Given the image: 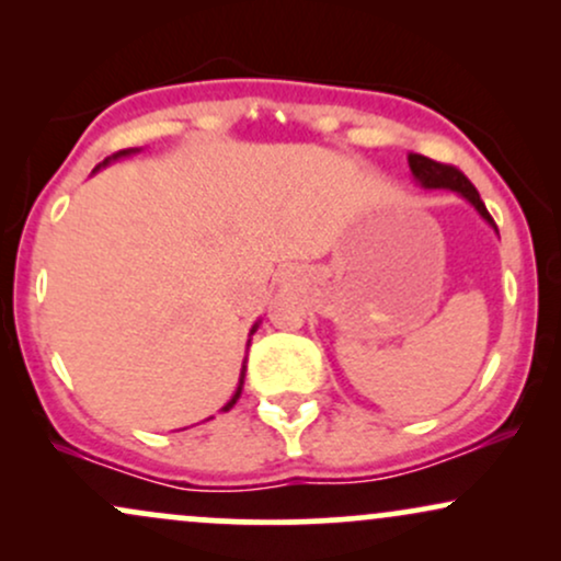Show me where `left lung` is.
Here are the masks:
<instances>
[{"instance_id": "1", "label": "left lung", "mask_w": 561, "mask_h": 561, "mask_svg": "<svg viewBox=\"0 0 561 561\" xmlns=\"http://www.w3.org/2000/svg\"><path fill=\"white\" fill-rule=\"evenodd\" d=\"M409 165H411V173L420 179L422 186H427V190H454V192H459V195H465L469 203L478 208V214L485 218L488 224H493V227H495L491 214H488L485 203L480 199V192L474 190V184L469 182V179L459 169H456V165L437 163V160L424 158V156H409Z\"/></svg>"}]
</instances>
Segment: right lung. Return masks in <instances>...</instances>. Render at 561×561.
Wrapping results in <instances>:
<instances>
[{"label":"right lung","instance_id":"add662e5","mask_svg":"<svg viewBox=\"0 0 561 561\" xmlns=\"http://www.w3.org/2000/svg\"><path fill=\"white\" fill-rule=\"evenodd\" d=\"M126 152H128V150H121V152H118V156H126ZM118 156H113V158H118ZM105 163H107V160H105ZM255 327H259V324H255ZM255 327H253V332H255ZM242 379H244V366H242V375H240V388H237V392H234V396H231V401H229L227 405H224V411H229V409H231V405H234V403H237V398H240V392H242Z\"/></svg>","mask_w":561,"mask_h":561}]
</instances>
